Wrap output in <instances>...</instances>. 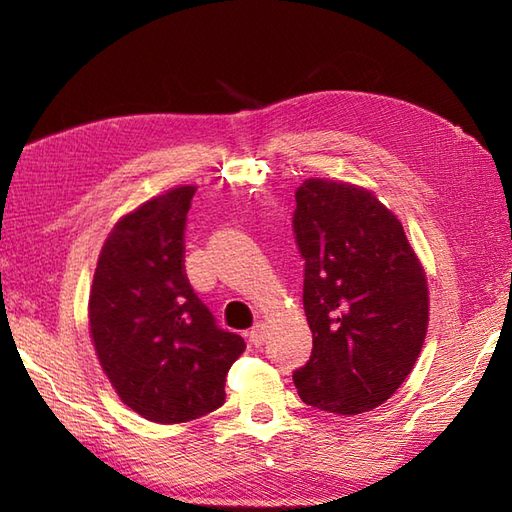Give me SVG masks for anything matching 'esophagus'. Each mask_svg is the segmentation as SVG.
Masks as SVG:
<instances>
[{
    "label": "esophagus",
    "instance_id": "obj_1",
    "mask_svg": "<svg viewBox=\"0 0 512 512\" xmlns=\"http://www.w3.org/2000/svg\"><path fill=\"white\" fill-rule=\"evenodd\" d=\"M250 344L254 346V348H260L262 344H265V339H267V331H265V324H256V327L250 331Z\"/></svg>",
    "mask_w": 512,
    "mask_h": 512
}]
</instances>
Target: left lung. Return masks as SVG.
I'll return each instance as SVG.
<instances>
[{"mask_svg": "<svg viewBox=\"0 0 512 512\" xmlns=\"http://www.w3.org/2000/svg\"><path fill=\"white\" fill-rule=\"evenodd\" d=\"M294 198L314 348L292 380L307 406L335 414L374 410L421 354L429 320L425 271L404 226L371 192L307 179Z\"/></svg>", "mask_w": 512, "mask_h": 512, "instance_id": "obj_1", "label": "left lung"}]
</instances>
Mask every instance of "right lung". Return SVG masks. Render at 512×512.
<instances>
[{
    "label": "right lung",
    "mask_w": 512,
    "mask_h": 512,
    "mask_svg": "<svg viewBox=\"0 0 512 512\" xmlns=\"http://www.w3.org/2000/svg\"><path fill=\"white\" fill-rule=\"evenodd\" d=\"M196 188H175L121 218L89 297V329L117 395L153 423L220 408L243 337L218 327L183 271V230Z\"/></svg>",
    "instance_id": "add662e5"
}]
</instances>
